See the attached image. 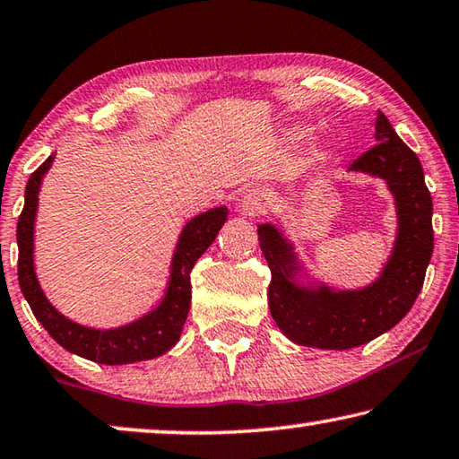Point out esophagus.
Segmentation results:
<instances>
[{
	"label": "esophagus",
	"mask_w": 459,
	"mask_h": 459,
	"mask_svg": "<svg viewBox=\"0 0 459 459\" xmlns=\"http://www.w3.org/2000/svg\"><path fill=\"white\" fill-rule=\"evenodd\" d=\"M241 208H243L245 214H251V216L264 214L265 210L269 208V195H267V192H264V190H251L243 198Z\"/></svg>",
	"instance_id": "34e87169"
}]
</instances>
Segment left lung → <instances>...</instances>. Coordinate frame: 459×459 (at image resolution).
Instances as JSON below:
<instances>
[{
    "mask_svg": "<svg viewBox=\"0 0 459 459\" xmlns=\"http://www.w3.org/2000/svg\"><path fill=\"white\" fill-rule=\"evenodd\" d=\"M377 144L355 159L349 171L380 178L394 195L398 235L394 251L380 278L361 290H331L300 286L292 243L273 224H259L272 283L267 288L269 310L290 341L316 349H351L380 337L403 321L423 288L433 253V202L425 186L419 157L400 141L386 116L377 112Z\"/></svg>",
    "mask_w": 459,
    "mask_h": 459,
    "instance_id": "left-lung-1",
    "label": "left lung"
}]
</instances>
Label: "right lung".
I'll return each instance as SVG.
<instances>
[{"label": "right lung", "instance_id": "obj_1", "mask_svg": "<svg viewBox=\"0 0 459 459\" xmlns=\"http://www.w3.org/2000/svg\"><path fill=\"white\" fill-rule=\"evenodd\" d=\"M53 159L55 155H50L28 179L24 210L18 218V281L22 294L30 304L36 321L45 326L50 337L79 358L106 363V366L159 358L179 341L192 300V267L222 229L229 214L227 206L206 210L192 218L181 230L176 253H173L167 292L155 310L118 329H91V326L65 318L47 300L34 272V218L42 178L53 165Z\"/></svg>", "mask_w": 459, "mask_h": 459}]
</instances>
